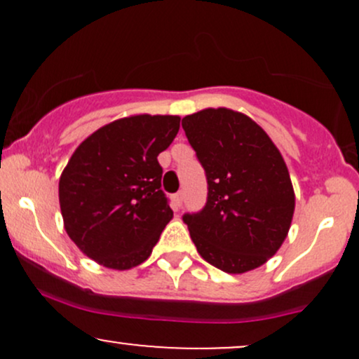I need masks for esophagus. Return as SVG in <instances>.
I'll list each match as a JSON object with an SVG mask.
<instances>
[{
  "label": "esophagus",
  "mask_w": 359,
  "mask_h": 359,
  "mask_svg": "<svg viewBox=\"0 0 359 359\" xmlns=\"http://www.w3.org/2000/svg\"><path fill=\"white\" fill-rule=\"evenodd\" d=\"M174 201H175L177 208H180V205H182V203H184V192L179 191L177 194H174Z\"/></svg>",
  "instance_id": "1"
}]
</instances>
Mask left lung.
Segmentation results:
<instances>
[{"label":"left lung","instance_id":"1","mask_svg":"<svg viewBox=\"0 0 359 359\" xmlns=\"http://www.w3.org/2000/svg\"><path fill=\"white\" fill-rule=\"evenodd\" d=\"M182 128L208 179L203 211L182 217L194 245L226 273L258 269L285 241L294 216L282 154L262 126L228 108L189 114Z\"/></svg>","mask_w":359,"mask_h":359}]
</instances>
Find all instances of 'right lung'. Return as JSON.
I'll use <instances>...</instances> for the list:
<instances>
[{
	"label": "right lung",
	"mask_w": 359,
	"mask_h": 359,
	"mask_svg": "<svg viewBox=\"0 0 359 359\" xmlns=\"http://www.w3.org/2000/svg\"><path fill=\"white\" fill-rule=\"evenodd\" d=\"M179 116L121 118L76 148L59 180L64 228L86 257L128 270L150 257L170 205L156 156L179 133Z\"/></svg>",
	"instance_id": "1"
}]
</instances>
